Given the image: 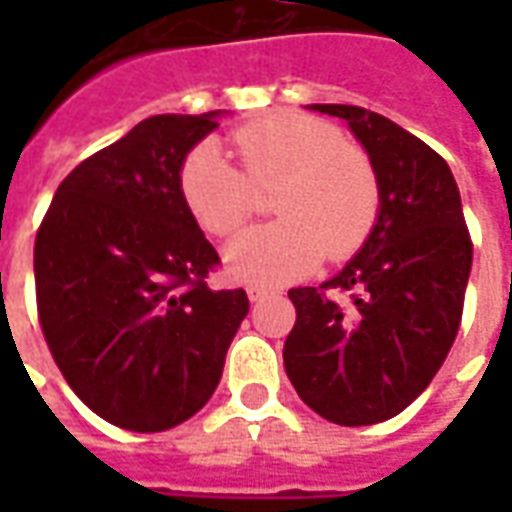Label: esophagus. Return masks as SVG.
I'll list each match as a JSON object with an SVG mask.
<instances>
[{
    "instance_id": "34e87169",
    "label": "esophagus",
    "mask_w": 512,
    "mask_h": 512,
    "mask_svg": "<svg viewBox=\"0 0 512 512\" xmlns=\"http://www.w3.org/2000/svg\"><path fill=\"white\" fill-rule=\"evenodd\" d=\"M268 293H271V288H263V285H249V288H246V296H249V301L266 299Z\"/></svg>"
}]
</instances>
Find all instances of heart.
<instances>
[{
  "label": "heart",
  "instance_id": "heart-1",
  "mask_svg": "<svg viewBox=\"0 0 512 512\" xmlns=\"http://www.w3.org/2000/svg\"><path fill=\"white\" fill-rule=\"evenodd\" d=\"M238 169L222 147L202 139L183 158L180 197L202 230L233 238L255 219L257 189L274 191L277 219L227 249L238 277L285 282L307 274L318 260L354 257L381 216V178L365 147L304 112H271L233 131Z\"/></svg>",
  "mask_w": 512,
  "mask_h": 512
}]
</instances>
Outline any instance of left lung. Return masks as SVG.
I'll use <instances>...</instances> for the list:
<instances>
[{"label":"left lung","mask_w":512,"mask_h":512,"mask_svg":"<svg viewBox=\"0 0 512 512\" xmlns=\"http://www.w3.org/2000/svg\"><path fill=\"white\" fill-rule=\"evenodd\" d=\"M348 120L381 178V216L362 252L318 288H293L285 370L334 425L392 419L433 381L461 329L472 235L447 161L384 115L315 104ZM334 289L345 292L337 302Z\"/></svg>","instance_id":"8db88e82"}]
</instances>
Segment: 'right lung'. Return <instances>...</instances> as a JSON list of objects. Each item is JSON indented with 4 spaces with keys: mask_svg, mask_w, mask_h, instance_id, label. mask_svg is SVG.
<instances>
[{
    "mask_svg": "<svg viewBox=\"0 0 512 512\" xmlns=\"http://www.w3.org/2000/svg\"><path fill=\"white\" fill-rule=\"evenodd\" d=\"M216 126V112L142 120L62 180L35 235L46 345L84 406L117 428L194 417L249 312L244 288L208 285L222 260L178 189L186 153Z\"/></svg>",
    "mask_w": 512,
    "mask_h": 512,
    "instance_id": "right-lung-1",
    "label": "right lung"
}]
</instances>
